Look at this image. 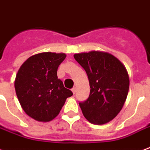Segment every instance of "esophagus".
I'll use <instances>...</instances> for the list:
<instances>
[{
    "label": "esophagus",
    "mask_w": 150,
    "mask_h": 150,
    "mask_svg": "<svg viewBox=\"0 0 150 150\" xmlns=\"http://www.w3.org/2000/svg\"><path fill=\"white\" fill-rule=\"evenodd\" d=\"M71 91L73 92V93H75V92H76V88L73 87L72 89H71Z\"/></svg>",
    "instance_id": "obj_1"
}]
</instances>
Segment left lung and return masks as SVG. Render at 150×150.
<instances>
[{
  "instance_id": "1",
  "label": "left lung",
  "mask_w": 150,
  "mask_h": 150,
  "mask_svg": "<svg viewBox=\"0 0 150 150\" xmlns=\"http://www.w3.org/2000/svg\"><path fill=\"white\" fill-rule=\"evenodd\" d=\"M75 60L87 74L90 93L79 102L83 116L93 124H105L115 118L123 108L129 90L126 67L110 53L99 51L76 53Z\"/></svg>"
}]
</instances>
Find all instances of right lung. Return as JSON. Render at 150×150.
Here are the masks:
<instances>
[{
	"label": "right lung",
	"mask_w": 150,
	"mask_h": 150,
	"mask_svg": "<svg viewBox=\"0 0 150 150\" xmlns=\"http://www.w3.org/2000/svg\"><path fill=\"white\" fill-rule=\"evenodd\" d=\"M64 53L42 52L29 57L18 71L15 89L22 108L35 120L49 122L59 114L73 95L57 77Z\"/></svg>",
	"instance_id": "right-lung-1"
}]
</instances>
